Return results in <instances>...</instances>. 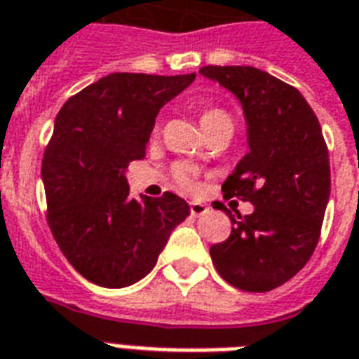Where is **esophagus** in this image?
<instances>
[{
    "instance_id": "34e87169",
    "label": "esophagus",
    "mask_w": 359,
    "mask_h": 359,
    "mask_svg": "<svg viewBox=\"0 0 359 359\" xmlns=\"http://www.w3.org/2000/svg\"><path fill=\"white\" fill-rule=\"evenodd\" d=\"M189 210H191V215L201 217V215H204L206 212H208V206H206V204H202V202H191Z\"/></svg>"
}]
</instances>
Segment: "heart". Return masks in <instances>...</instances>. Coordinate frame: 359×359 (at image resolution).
I'll return each instance as SVG.
<instances>
[{"mask_svg":"<svg viewBox=\"0 0 359 359\" xmlns=\"http://www.w3.org/2000/svg\"><path fill=\"white\" fill-rule=\"evenodd\" d=\"M198 121H201V126L204 134L210 130H214L221 125H233L231 121V115L227 111H223L219 107H208V109H202L201 115H198ZM176 177L177 182L182 183L183 187H191L193 185V177H195V172L189 166H180L176 168Z\"/></svg>","mask_w":359,"mask_h":359,"instance_id":"b5f03b06","label":"heart"}]
</instances>
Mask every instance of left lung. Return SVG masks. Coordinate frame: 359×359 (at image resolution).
Returning <instances> with one entry per match:
<instances>
[{
    "label": "left lung",
    "mask_w": 359,
    "mask_h": 359,
    "mask_svg": "<svg viewBox=\"0 0 359 359\" xmlns=\"http://www.w3.org/2000/svg\"><path fill=\"white\" fill-rule=\"evenodd\" d=\"M201 75L241 102L246 155L221 189L252 202L227 215L233 231L210 248L221 278L244 292H271L311 259L330 201L327 145L318 117L297 88L252 66H204Z\"/></svg>",
    "instance_id": "obj_1"
}]
</instances>
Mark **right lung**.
<instances>
[{
    "mask_svg": "<svg viewBox=\"0 0 359 359\" xmlns=\"http://www.w3.org/2000/svg\"><path fill=\"white\" fill-rule=\"evenodd\" d=\"M189 75L111 74L62 106L41 164L48 227L74 269L102 287H126L157 265L189 215L174 193L130 198L126 170L145 147L164 104Z\"/></svg>",
    "mask_w": 359,
    "mask_h": 359,
    "instance_id": "right-lung-1",
    "label": "right lung"
}]
</instances>
